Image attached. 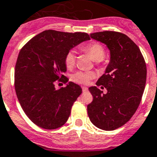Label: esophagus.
<instances>
[{"label":"esophagus","mask_w":157,"mask_h":157,"mask_svg":"<svg viewBox=\"0 0 157 157\" xmlns=\"http://www.w3.org/2000/svg\"><path fill=\"white\" fill-rule=\"evenodd\" d=\"M82 91L85 93V92H87L88 91V88L85 86H82Z\"/></svg>","instance_id":"obj_1"}]
</instances>
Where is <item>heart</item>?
<instances>
[{
    "mask_svg": "<svg viewBox=\"0 0 157 157\" xmlns=\"http://www.w3.org/2000/svg\"><path fill=\"white\" fill-rule=\"evenodd\" d=\"M82 49L85 52H88L94 61H101L105 58V48L103 45L98 42H91L86 45L83 46ZM76 62V55L73 51H69L65 55L64 57V64L67 68L70 69L74 66ZM94 72L90 71H78L72 75V81L78 84L86 85L93 78H94Z\"/></svg>",
    "mask_w": 157,
    "mask_h": 157,
    "instance_id": "b5f03b06",
    "label": "heart"
}]
</instances>
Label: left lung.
Segmentation results:
<instances>
[{"instance_id": "8db88e82", "label": "left lung", "mask_w": 157, "mask_h": 157, "mask_svg": "<svg viewBox=\"0 0 157 157\" xmlns=\"http://www.w3.org/2000/svg\"><path fill=\"white\" fill-rule=\"evenodd\" d=\"M90 37L106 44L110 61L97 82L107 93L97 86L89 88L93 101L87 106L88 115L96 127L112 131L127 123L136 111L145 87L146 64L139 47L125 34L104 31Z\"/></svg>"}]
</instances>
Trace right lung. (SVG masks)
<instances>
[{
	"label": "right lung",
	"mask_w": 157,
	"mask_h": 157,
	"mask_svg": "<svg viewBox=\"0 0 157 157\" xmlns=\"http://www.w3.org/2000/svg\"><path fill=\"white\" fill-rule=\"evenodd\" d=\"M88 40L90 37L85 33L45 30L20 51L14 73L16 93L25 113L39 127L55 129L68 121L82 89L72 81L59 89L55 84L56 81L68 82L64 75L65 55Z\"/></svg>",
	"instance_id": "right-lung-1"
}]
</instances>
